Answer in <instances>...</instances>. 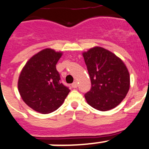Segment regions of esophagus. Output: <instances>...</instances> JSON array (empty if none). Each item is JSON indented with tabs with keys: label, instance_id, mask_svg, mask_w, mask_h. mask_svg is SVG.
Here are the masks:
<instances>
[{
	"label": "esophagus",
	"instance_id": "34e87169",
	"mask_svg": "<svg viewBox=\"0 0 149 149\" xmlns=\"http://www.w3.org/2000/svg\"><path fill=\"white\" fill-rule=\"evenodd\" d=\"M77 86H78V85H77V82H74L73 84H72V87H73V88H76Z\"/></svg>",
	"mask_w": 149,
	"mask_h": 149
}]
</instances>
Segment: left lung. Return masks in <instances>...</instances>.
I'll use <instances>...</instances> for the list:
<instances>
[{
    "label": "left lung",
    "mask_w": 149,
    "mask_h": 149,
    "mask_svg": "<svg viewBox=\"0 0 149 149\" xmlns=\"http://www.w3.org/2000/svg\"><path fill=\"white\" fill-rule=\"evenodd\" d=\"M91 82L85 94L87 103L100 111L119 105L130 88V74L125 63L112 52L95 46L82 53Z\"/></svg>",
    "instance_id": "8db88e82"
}]
</instances>
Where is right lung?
<instances>
[{
    "label": "right lung",
    "instance_id": "1",
    "mask_svg": "<svg viewBox=\"0 0 149 149\" xmlns=\"http://www.w3.org/2000/svg\"><path fill=\"white\" fill-rule=\"evenodd\" d=\"M62 52L45 49L31 58L22 68L18 90L23 101L41 114L54 112L63 104L69 88L60 82L56 64Z\"/></svg>",
    "mask_w": 149,
    "mask_h": 149
}]
</instances>
